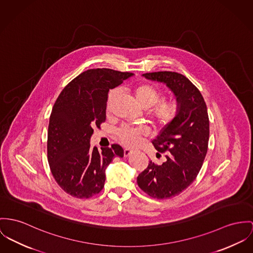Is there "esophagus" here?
<instances>
[{
    "mask_svg": "<svg viewBox=\"0 0 253 253\" xmlns=\"http://www.w3.org/2000/svg\"><path fill=\"white\" fill-rule=\"evenodd\" d=\"M132 150L131 149H128V148H125L124 149V157H128V156L131 155L132 154Z\"/></svg>",
    "mask_w": 253,
    "mask_h": 253,
    "instance_id": "34e87169",
    "label": "esophagus"
}]
</instances>
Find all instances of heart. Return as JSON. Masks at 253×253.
I'll use <instances>...</instances> for the list:
<instances>
[{"instance_id":"b5f03b06","label":"heart","mask_w":253,"mask_h":253,"mask_svg":"<svg viewBox=\"0 0 253 253\" xmlns=\"http://www.w3.org/2000/svg\"><path fill=\"white\" fill-rule=\"evenodd\" d=\"M119 93L118 88L112 89L107 98V111L112 110V106ZM135 95L137 102L144 108L150 109V116L157 126L165 127L170 124L179 114V104L174 99L162 100L163 91L153 84H141L135 88ZM117 135L121 141L128 145L137 144L143 136L147 135V130L143 127L122 126L117 130Z\"/></svg>"}]
</instances>
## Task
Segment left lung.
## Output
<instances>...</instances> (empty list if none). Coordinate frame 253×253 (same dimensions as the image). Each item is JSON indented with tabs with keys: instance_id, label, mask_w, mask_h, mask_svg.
I'll return each instance as SVG.
<instances>
[{
	"instance_id": "1",
	"label": "left lung",
	"mask_w": 253,
	"mask_h": 253,
	"mask_svg": "<svg viewBox=\"0 0 253 253\" xmlns=\"http://www.w3.org/2000/svg\"><path fill=\"white\" fill-rule=\"evenodd\" d=\"M142 76L164 83L171 89L179 104V114L152 140L157 151L167 152V161L161 166L150 161L136 182L153 198H171L195 181L203 165L210 133L207 106L198 88L182 74L159 71Z\"/></svg>"
}]
</instances>
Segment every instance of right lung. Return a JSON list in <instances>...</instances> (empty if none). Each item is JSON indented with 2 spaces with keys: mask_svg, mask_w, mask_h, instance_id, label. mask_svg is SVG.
I'll use <instances>...</instances> for the list:
<instances>
[{
  "mask_svg": "<svg viewBox=\"0 0 253 253\" xmlns=\"http://www.w3.org/2000/svg\"><path fill=\"white\" fill-rule=\"evenodd\" d=\"M133 76L109 68L89 69L73 79L56 100L48 126L47 157L58 186L68 195L89 198L104 188L105 169L124 156L118 144L91 147L93 127L106 120L109 90Z\"/></svg>",
  "mask_w": 253,
  "mask_h": 253,
  "instance_id": "right-lung-1",
  "label": "right lung"
}]
</instances>
